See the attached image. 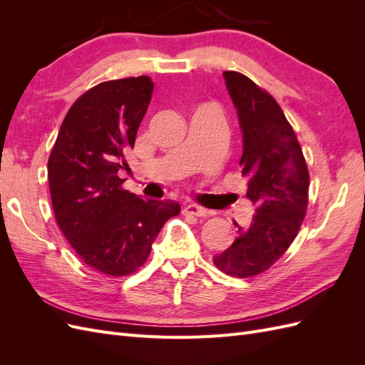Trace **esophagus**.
<instances>
[{
  "label": "esophagus",
  "mask_w": 365,
  "mask_h": 365,
  "mask_svg": "<svg viewBox=\"0 0 365 365\" xmlns=\"http://www.w3.org/2000/svg\"><path fill=\"white\" fill-rule=\"evenodd\" d=\"M207 213H208V212H207V210H205L204 207L196 205V204H187V205L184 207V215H187V216L202 217V216H205Z\"/></svg>",
  "instance_id": "34e87169"
}]
</instances>
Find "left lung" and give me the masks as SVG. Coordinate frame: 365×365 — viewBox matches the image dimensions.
Listing matches in <instances>:
<instances>
[{
    "mask_svg": "<svg viewBox=\"0 0 365 365\" xmlns=\"http://www.w3.org/2000/svg\"><path fill=\"white\" fill-rule=\"evenodd\" d=\"M237 109L247 197L256 207L251 225L237 227V239L213 257L233 277H252L271 268L294 242L307 207L309 172L294 129L282 108L260 86L237 71H224Z\"/></svg>",
    "mask_w": 365,
    "mask_h": 365,
    "instance_id": "left-lung-1",
    "label": "left lung"
}]
</instances>
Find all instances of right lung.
I'll return each mask as SVG.
<instances>
[{"label": "right lung", "instance_id": "add662e5", "mask_svg": "<svg viewBox=\"0 0 365 365\" xmlns=\"http://www.w3.org/2000/svg\"><path fill=\"white\" fill-rule=\"evenodd\" d=\"M152 91L148 76L88 90L65 115L48 158L51 204L65 239L88 267L115 277L137 271L165 220L181 212L175 201L123 190L117 175Z\"/></svg>", "mask_w": 365, "mask_h": 365}]
</instances>
